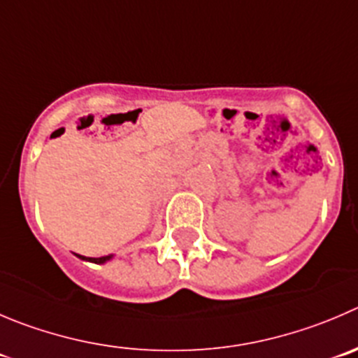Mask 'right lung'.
Segmentation results:
<instances>
[{
	"label": "right lung",
	"instance_id": "right-lung-1",
	"mask_svg": "<svg viewBox=\"0 0 358 358\" xmlns=\"http://www.w3.org/2000/svg\"><path fill=\"white\" fill-rule=\"evenodd\" d=\"M77 257L80 258V260H87V262H93V264H105V262H108L112 258V255H107V257H100V258H87V257H83V255H77Z\"/></svg>",
	"mask_w": 358,
	"mask_h": 358
}]
</instances>
